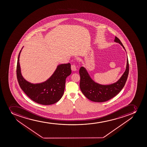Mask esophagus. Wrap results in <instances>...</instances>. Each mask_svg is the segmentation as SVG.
Segmentation results:
<instances>
[{"label":"esophagus","instance_id":"34e87169","mask_svg":"<svg viewBox=\"0 0 147 147\" xmlns=\"http://www.w3.org/2000/svg\"><path fill=\"white\" fill-rule=\"evenodd\" d=\"M71 70H72V71H76V70H77V67H76V65H75L74 64L71 65Z\"/></svg>","mask_w":147,"mask_h":147}]
</instances>
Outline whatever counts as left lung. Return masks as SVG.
Wrapping results in <instances>:
<instances>
[{
	"mask_svg": "<svg viewBox=\"0 0 147 147\" xmlns=\"http://www.w3.org/2000/svg\"><path fill=\"white\" fill-rule=\"evenodd\" d=\"M114 41L122 45L125 51L124 45L117 37H115ZM79 73L80 77V87L83 94L92 102H106L116 96L125 85L129 73L127 57V66L125 72L118 81L111 84L102 85L95 82L90 78L84 67H80Z\"/></svg>",
	"mask_w": 147,
	"mask_h": 147,
	"instance_id": "1",
	"label": "left lung"
}]
</instances>
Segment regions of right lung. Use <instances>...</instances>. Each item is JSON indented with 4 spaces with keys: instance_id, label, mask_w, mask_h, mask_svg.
Wrapping results in <instances>:
<instances>
[{
    "instance_id": "right-lung-1",
    "label": "right lung",
    "mask_w": 147,
    "mask_h": 147,
    "mask_svg": "<svg viewBox=\"0 0 147 147\" xmlns=\"http://www.w3.org/2000/svg\"><path fill=\"white\" fill-rule=\"evenodd\" d=\"M23 47L19 54L16 70L20 87L31 100L37 103L42 105L56 103L64 94L65 79L71 73V65L70 63L60 64L52 76L45 82L35 84L31 83L23 77L21 73L19 58Z\"/></svg>"
}]
</instances>
